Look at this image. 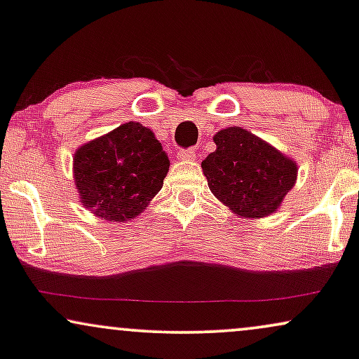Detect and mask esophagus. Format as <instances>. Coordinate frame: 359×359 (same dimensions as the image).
<instances>
[{"mask_svg": "<svg viewBox=\"0 0 359 359\" xmlns=\"http://www.w3.org/2000/svg\"><path fill=\"white\" fill-rule=\"evenodd\" d=\"M194 157H195V152L192 151V149H187V151H179V154H177V158L182 162L194 161Z\"/></svg>", "mask_w": 359, "mask_h": 359, "instance_id": "obj_1", "label": "esophagus"}]
</instances>
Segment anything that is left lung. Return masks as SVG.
Listing matches in <instances>:
<instances>
[{
    "label": "left lung",
    "instance_id": "left-lung-1",
    "mask_svg": "<svg viewBox=\"0 0 359 359\" xmlns=\"http://www.w3.org/2000/svg\"><path fill=\"white\" fill-rule=\"evenodd\" d=\"M213 142L217 149L202 162L212 194L240 219L278 210L297 184V162L243 127L219 130Z\"/></svg>",
    "mask_w": 359,
    "mask_h": 359
}]
</instances>
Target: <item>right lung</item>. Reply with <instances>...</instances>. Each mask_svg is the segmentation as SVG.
<instances>
[{
	"mask_svg": "<svg viewBox=\"0 0 359 359\" xmlns=\"http://www.w3.org/2000/svg\"><path fill=\"white\" fill-rule=\"evenodd\" d=\"M169 157L149 127L126 122L74 152L72 175L79 201L106 222L140 215L162 189Z\"/></svg>",
	"mask_w": 359,
	"mask_h": 359,
	"instance_id": "1",
	"label": "right lung"
}]
</instances>
